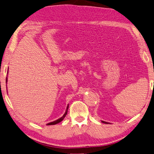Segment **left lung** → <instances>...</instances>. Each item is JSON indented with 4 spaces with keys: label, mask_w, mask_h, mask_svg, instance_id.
Listing matches in <instances>:
<instances>
[{
    "label": "left lung",
    "mask_w": 154,
    "mask_h": 154,
    "mask_svg": "<svg viewBox=\"0 0 154 154\" xmlns=\"http://www.w3.org/2000/svg\"><path fill=\"white\" fill-rule=\"evenodd\" d=\"M102 123H106V124H108V123H107V122H105V121H102Z\"/></svg>",
    "instance_id": "obj_1"
}]
</instances>
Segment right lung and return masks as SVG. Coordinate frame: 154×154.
<instances>
[{
    "label": "right lung",
    "instance_id": "right-lung-1",
    "mask_svg": "<svg viewBox=\"0 0 154 154\" xmlns=\"http://www.w3.org/2000/svg\"><path fill=\"white\" fill-rule=\"evenodd\" d=\"M7 82V77L6 78V82ZM68 106H69V105L68 104L67 108H66V112L64 113V115H63L62 117L60 118V119H58L56 120V121H53V122H51V123H48V124H47L48 125H56V124H57V123H58L61 122V121H62L63 119L65 118V117L66 116V115H67V113H68Z\"/></svg>",
    "mask_w": 154,
    "mask_h": 154
}]
</instances>
